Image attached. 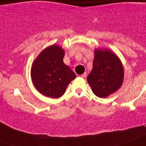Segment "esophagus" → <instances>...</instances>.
Wrapping results in <instances>:
<instances>
[{
  "label": "esophagus",
  "mask_w": 146,
  "mask_h": 146,
  "mask_svg": "<svg viewBox=\"0 0 146 146\" xmlns=\"http://www.w3.org/2000/svg\"><path fill=\"white\" fill-rule=\"evenodd\" d=\"M86 76H87V73H84L82 75H81L82 78H85Z\"/></svg>",
  "instance_id": "1"
}]
</instances>
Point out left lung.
I'll use <instances>...</instances> for the list:
<instances>
[{
  "mask_svg": "<svg viewBox=\"0 0 146 146\" xmlns=\"http://www.w3.org/2000/svg\"><path fill=\"white\" fill-rule=\"evenodd\" d=\"M124 68L120 59L109 49H95L93 69L87 80L92 92L99 98H106L121 86Z\"/></svg>",
  "mask_w": 146,
  "mask_h": 146,
  "instance_id": "8db88e82",
  "label": "left lung"
}]
</instances>
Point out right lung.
I'll list each match as a JSON object with an SVG mask.
<instances>
[{"label": "right lung", "instance_id": "right-lung-1", "mask_svg": "<svg viewBox=\"0 0 146 146\" xmlns=\"http://www.w3.org/2000/svg\"><path fill=\"white\" fill-rule=\"evenodd\" d=\"M64 51L57 45L42 50L31 67V79L36 90L43 95L58 98L76 76L63 61Z\"/></svg>", "mask_w": 146, "mask_h": 146}]
</instances>
